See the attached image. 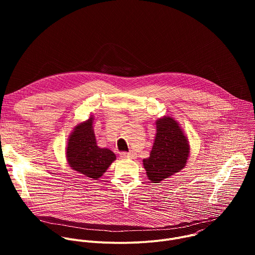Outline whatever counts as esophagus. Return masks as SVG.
Segmentation results:
<instances>
[{"mask_svg":"<svg viewBox=\"0 0 255 255\" xmlns=\"http://www.w3.org/2000/svg\"><path fill=\"white\" fill-rule=\"evenodd\" d=\"M121 157L122 158H134L135 157V153L133 152H121Z\"/></svg>","mask_w":255,"mask_h":255,"instance_id":"esophagus-1","label":"esophagus"}]
</instances>
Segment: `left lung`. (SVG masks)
I'll return each mask as SVG.
<instances>
[{
	"label": "left lung",
	"instance_id": "obj_1",
	"mask_svg": "<svg viewBox=\"0 0 255 255\" xmlns=\"http://www.w3.org/2000/svg\"><path fill=\"white\" fill-rule=\"evenodd\" d=\"M156 131L150 156L143 159L144 168L154 184L185 167L190 153L187 137L172 118L159 119Z\"/></svg>",
	"mask_w": 255,
	"mask_h": 255
}]
</instances>
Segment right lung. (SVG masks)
<instances>
[{
	"instance_id": "right-lung-1",
	"label": "right lung",
	"mask_w": 255,
	"mask_h": 255,
	"mask_svg": "<svg viewBox=\"0 0 255 255\" xmlns=\"http://www.w3.org/2000/svg\"><path fill=\"white\" fill-rule=\"evenodd\" d=\"M66 156L69 165L77 171L93 179L103 175L116 159V155L108 148L97 145L93 130V118L80 124L69 136Z\"/></svg>"
}]
</instances>
